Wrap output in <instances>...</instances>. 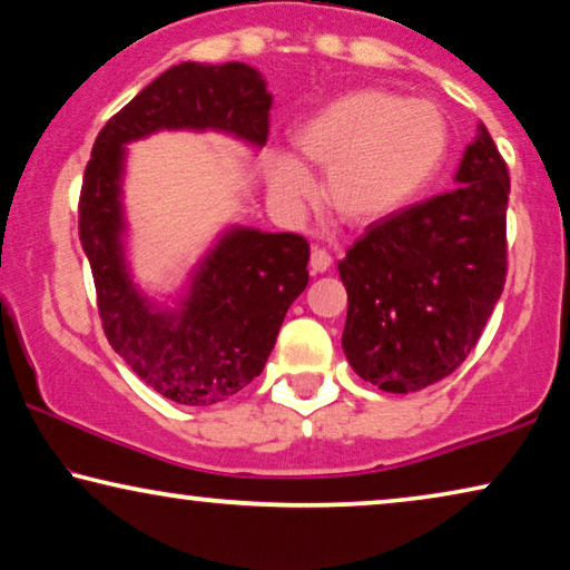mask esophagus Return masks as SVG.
<instances>
[{"instance_id": "obj_1", "label": "esophagus", "mask_w": 570, "mask_h": 570, "mask_svg": "<svg viewBox=\"0 0 570 570\" xmlns=\"http://www.w3.org/2000/svg\"><path fill=\"white\" fill-rule=\"evenodd\" d=\"M330 263H333L330 253L325 248H320V245H314L312 256H309V266H312L314 274H325V271L330 268Z\"/></svg>"}]
</instances>
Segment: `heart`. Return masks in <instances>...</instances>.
Returning <instances> with one entry per match:
<instances>
[{
  "mask_svg": "<svg viewBox=\"0 0 570 570\" xmlns=\"http://www.w3.org/2000/svg\"><path fill=\"white\" fill-rule=\"evenodd\" d=\"M294 146L304 160L327 168L322 184L327 207L347 225H373L410 204L435 176L448 127L430 101L353 89L296 127ZM268 184L288 209L302 207L312 194L309 171L292 156L271 164Z\"/></svg>",
  "mask_w": 570,
  "mask_h": 570,
  "instance_id": "obj_1",
  "label": "heart"
}]
</instances>
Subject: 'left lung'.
I'll return each mask as SVG.
<instances>
[{"mask_svg": "<svg viewBox=\"0 0 570 570\" xmlns=\"http://www.w3.org/2000/svg\"><path fill=\"white\" fill-rule=\"evenodd\" d=\"M455 189L368 225L337 263L343 351L381 392L410 394L469 358L507 282L509 171L487 127Z\"/></svg>", "mask_w": 570, "mask_h": 570, "instance_id": "left-lung-1", "label": "left lung"}]
</instances>
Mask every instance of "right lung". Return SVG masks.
I'll use <instances>...</instances> for the list:
<instances>
[{
  "mask_svg": "<svg viewBox=\"0 0 570 570\" xmlns=\"http://www.w3.org/2000/svg\"><path fill=\"white\" fill-rule=\"evenodd\" d=\"M268 115L271 95L256 68L178 63L109 117L83 171L79 237L101 327L127 366L176 404H219L258 376L286 309L309 282V243L233 227L194 271L178 307H158L135 288L125 263V146L158 130H219L261 148Z\"/></svg>",
  "mask_w": 570,
  "mask_h": 570,
  "instance_id": "obj_1",
  "label": "right lung"
}]
</instances>
